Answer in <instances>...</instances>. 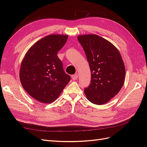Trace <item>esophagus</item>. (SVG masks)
I'll return each instance as SVG.
<instances>
[{"label":"esophagus","instance_id":"obj_1","mask_svg":"<svg viewBox=\"0 0 147 147\" xmlns=\"http://www.w3.org/2000/svg\"><path fill=\"white\" fill-rule=\"evenodd\" d=\"M72 79L73 80H76L78 78V75L77 74H75V75H72Z\"/></svg>","mask_w":147,"mask_h":147}]
</instances>
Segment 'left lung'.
Instances as JSON below:
<instances>
[{
  "instance_id": "1",
  "label": "left lung",
  "mask_w": 147,
  "mask_h": 147,
  "mask_svg": "<svg viewBox=\"0 0 147 147\" xmlns=\"http://www.w3.org/2000/svg\"><path fill=\"white\" fill-rule=\"evenodd\" d=\"M85 53L91 73V83L84 90L92 103L102 105L116 96L123 86L125 67L118 49L94 34L78 37Z\"/></svg>"
}]
</instances>
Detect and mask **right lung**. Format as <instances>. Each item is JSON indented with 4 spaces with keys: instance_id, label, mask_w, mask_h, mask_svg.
I'll return each mask as SVG.
<instances>
[{
    "instance_id": "add662e5",
    "label": "right lung",
    "mask_w": 147,
    "mask_h": 147,
    "mask_svg": "<svg viewBox=\"0 0 147 147\" xmlns=\"http://www.w3.org/2000/svg\"><path fill=\"white\" fill-rule=\"evenodd\" d=\"M67 35H48L31 47L22 61L20 78L24 90L42 103H51L70 80L57 54L67 40Z\"/></svg>"
}]
</instances>
